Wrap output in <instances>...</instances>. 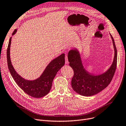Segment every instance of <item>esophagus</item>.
Wrapping results in <instances>:
<instances>
[{
	"instance_id": "34e87169",
	"label": "esophagus",
	"mask_w": 126,
	"mask_h": 126,
	"mask_svg": "<svg viewBox=\"0 0 126 126\" xmlns=\"http://www.w3.org/2000/svg\"><path fill=\"white\" fill-rule=\"evenodd\" d=\"M65 63H66V64H68L69 62L68 61V58H67V55H65Z\"/></svg>"
}]
</instances>
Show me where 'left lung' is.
Listing matches in <instances>:
<instances>
[{"label":"left lung","instance_id":"obj_1","mask_svg":"<svg viewBox=\"0 0 126 126\" xmlns=\"http://www.w3.org/2000/svg\"><path fill=\"white\" fill-rule=\"evenodd\" d=\"M110 34L114 49L113 61L110 67L101 74L91 73L85 69L80 53L77 48H73L69 51V64L74 72L71 84L77 93L84 96L94 95L105 89L110 83L116 68L117 54L114 40L112 35Z\"/></svg>","mask_w":126,"mask_h":126}]
</instances>
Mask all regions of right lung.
Returning <instances> with one entry per match:
<instances>
[{
    "mask_svg": "<svg viewBox=\"0 0 126 126\" xmlns=\"http://www.w3.org/2000/svg\"><path fill=\"white\" fill-rule=\"evenodd\" d=\"M17 31L15 29L12 33L14 35ZM12 37H10L7 49V57L8 66L10 73L15 82L26 94L34 98L45 96L51 90L52 81L58 71L65 64V54L62 53L52 60L46 67L39 78L35 80H27L20 76L15 70L10 58V47Z\"/></svg>",
    "mask_w": 126,
    "mask_h": 126,
    "instance_id": "right-lung-1",
    "label": "right lung"
}]
</instances>
